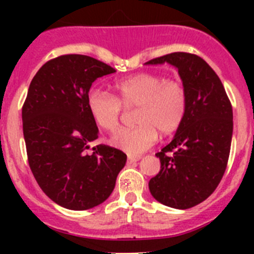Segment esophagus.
I'll list each match as a JSON object with an SVG mask.
<instances>
[{
	"mask_svg": "<svg viewBox=\"0 0 254 254\" xmlns=\"http://www.w3.org/2000/svg\"><path fill=\"white\" fill-rule=\"evenodd\" d=\"M138 160H140V158H137V156H128L127 158V164H134Z\"/></svg>",
	"mask_w": 254,
	"mask_h": 254,
	"instance_id": "1",
	"label": "esophagus"
}]
</instances>
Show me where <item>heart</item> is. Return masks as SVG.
<instances>
[{
	"label": "heart",
	"instance_id": "obj_1",
	"mask_svg": "<svg viewBox=\"0 0 254 254\" xmlns=\"http://www.w3.org/2000/svg\"><path fill=\"white\" fill-rule=\"evenodd\" d=\"M117 98L108 91L93 89L86 98L87 111L94 122L105 131L118 127L123 105L137 108L134 128H121L112 134L111 145L128 155H140L161 134H172L181 127L187 113L188 98L185 86L158 73H138L114 84Z\"/></svg>",
	"mask_w": 254,
	"mask_h": 254
}]
</instances>
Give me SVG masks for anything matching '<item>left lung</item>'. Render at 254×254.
Instances as JSON below:
<instances>
[{
  "instance_id": "1",
  "label": "left lung",
  "mask_w": 254,
  "mask_h": 254,
  "mask_svg": "<svg viewBox=\"0 0 254 254\" xmlns=\"http://www.w3.org/2000/svg\"><path fill=\"white\" fill-rule=\"evenodd\" d=\"M169 64L178 69L188 98L185 121L169 145L156 154L160 172L150 179L156 201L173 208L193 207L223 178L233 136V109L219 76L196 55L174 52L145 64Z\"/></svg>"
}]
</instances>
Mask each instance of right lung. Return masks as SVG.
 <instances>
[{
    "instance_id": "right-lung-1",
    "label": "right lung",
    "mask_w": 254,
    "mask_h": 254,
    "mask_svg": "<svg viewBox=\"0 0 254 254\" xmlns=\"http://www.w3.org/2000/svg\"><path fill=\"white\" fill-rule=\"evenodd\" d=\"M116 72L89 56L48 61L31 80L22 107V131L33 176L44 193L68 210H89L111 196L127 161L123 151L89 143L99 129L86 98L96 78Z\"/></svg>"
}]
</instances>
